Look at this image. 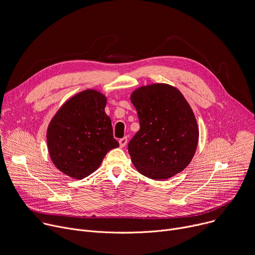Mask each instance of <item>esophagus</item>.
Masks as SVG:
<instances>
[{
    "label": "esophagus",
    "mask_w": 255,
    "mask_h": 255,
    "mask_svg": "<svg viewBox=\"0 0 255 255\" xmlns=\"http://www.w3.org/2000/svg\"><path fill=\"white\" fill-rule=\"evenodd\" d=\"M127 141H128L127 137H123V138H121V139L119 140V144H120V147H124V146L127 144Z\"/></svg>",
    "instance_id": "obj_1"
}]
</instances>
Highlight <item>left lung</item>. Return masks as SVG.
Masks as SVG:
<instances>
[{
    "label": "left lung",
    "instance_id": "1",
    "mask_svg": "<svg viewBox=\"0 0 255 255\" xmlns=\"http://www.w3.org/2000/svg\"><path fill=\"white\" fill-rule=\"evenodd\" d=\"M140 128L128 144L136 170L153 179H169L192 160L199 131L194 113L181 91L167 83L136 88L130 96Z\"/></svg>",
    "mask_w": 255,
    "mask_h": 255
}]
</instances>
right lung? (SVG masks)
<instances>
[{
	"label": "right lung",
	"instance_id": "1",
	"mask_svg": "<svg viewBox=\"0 0 255 255\" xmlns=\"http://www.w3.org/2000/svg\"><path fill=\"white\" fill-rule=\"evenodd\" d=\"M106 105L107 97L101 91L86 89L67 100L52 118L48 150L63 174L83 179L99 169L109 150L119 146Z\"/></svg>",
	"mask_w": 255,
	"mask_h": 255
}]
</instances>
